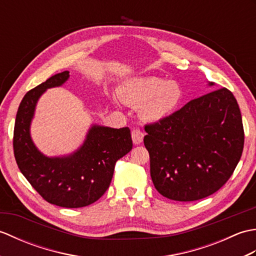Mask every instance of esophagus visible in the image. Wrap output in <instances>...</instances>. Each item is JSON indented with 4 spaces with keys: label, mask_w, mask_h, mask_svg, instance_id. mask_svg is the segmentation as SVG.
<instances>
[{
    "label": "esophagus",
    "mask_w": 256,
    "mask_h": 256,
    "mask_svg": "<svg viewBox=\"0 0 256 256\" xmlns=\"http://www.w3.org/2000/svg\"><path fill=\"white\" fill-rule=\"evenodd\" d=\"M131 135H132V140H133L134 144L138 145V144H140V143L143 142L144 134H143L142 131H140L138 128H133Z\"/></svg>",
    "instance_id": "1"
}]
</instances>
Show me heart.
I'll return each mask as SVG.
<instances>
[{
  "label": "heart",
  "instance_id": "1",
  "mask_svg": "<svg viewBox=\"0 0 256 256\" xmlns=\"http://www.w3.org/2000/svg\"><path fill=\"white\" fill-rule=\"evenodd\" d=\"M120 96L126 104L140 106V116L146 121L157 122L177 110L182 90L177 81L150 76L126 81Z\"/></svg>",
  "mask_w": 256,
  "mask_h": 256
}]
</instances>
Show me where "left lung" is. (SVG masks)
Returning <instances> with one entry per match:
<instances>
[{"label": "left lung", "mask_w": 256, "mask_h": 256, "mask_svg": "<svg viewBox=\"0 0 256 256\" xmlns=\"http://www.w3.org/2000/svg\"><path fill=\"white\" fill-rule=\"evenodd\" d=\"M145 131L152 180L162 196L176 201L218 192L234 172L244 146L240 108L226 88L189 101L172 116L146 124Z\"/></svg>", "instance_id": "8db88e82"}]
</instances>
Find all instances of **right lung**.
Listing matches in <instances>:
<instances>
[{"mask_svg":"<svg viewBox=\"0 0 256 256\" xmlns=\"http://www.w3.org/2000/svg\"><path fill=\"white\" fill-rule=\"evenodd\" d=\"M68 78V72L54 74L24 96L16 114L13 150L20 170L47 202L81 208L96 202L106 192L116 162L132 150L133 143L128 128L94 125L74 154L62 158L40 154L30 135L36 102L46 89L62 86Z\"/></svg>","mask_w":256,"mask_h":256,"instance_id":"obj_1","label":"right lung"}]
</instances>
